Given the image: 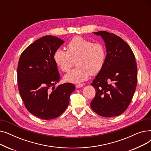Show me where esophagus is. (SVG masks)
<instances>
[{
    "label": "esophagus",
    "mask_w": 151,
    "mask_h": 151,
    "mask_svg": "<svg viewBox=\"0 0 151 151\" xmlns=\"http://www.w3.org/2000/svg\"><path fill=\"white\" fill-rule=\"evenodd\" d=\"M84 86V84H76V88H82V87Z\"/></svg>",
    "instance_id": "1"
}]
</instances>
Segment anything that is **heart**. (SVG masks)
<instances>
[{"mask_svg":"<svg viewBox=\"0 0 151 151\" xmlns=\"http://www.w3.org/2000/svg\"><path fill=\"white\" fill-rule=\"evenodd\" d=\"M67 51L61 49L55 50L53 59L55 64L63 72H68L76 60L78 66L65 76L70 83L79 84L88 80L91 74L99 73L104 65L106 50L102 43H92L90 40L77 36L67 43Z\"/></svg>","mask_w":151,"mask_h":151,"instance_id":"obj_1","label":"heart"}]
</instances>
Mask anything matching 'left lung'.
<instances>
[{"label": "left lung", "mask_w": 151, "mask_h": 151, "mask_svg": "<svg viewBox=\"0 0 151 151\" xmlns=\"http://www.w3.org/2000/svg\"><path fill=\"white\" fill-rule=\"evenodd\" d=\"M93 34L104 40L107 54L104 67L91 83L96 93L91 107L101 116H117L128 108L137 88L135 57L121 37L106 31Z\"/></svg>", "instance_id": "left-lung-1"}]
</instances>
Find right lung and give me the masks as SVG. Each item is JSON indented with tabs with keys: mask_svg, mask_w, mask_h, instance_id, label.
I'll return each instance as SVG.
<instances>
[{
	"mask_svg": "<svg viewBox=\"0 0 151 151\" xmlns=\"http://www.w3.org/2000/svg\"><path fill=\"white\" fill-rule=\"evenodd\" d=\"M64 43L46 35L30 45L19 58L18 86L25 107L31 114L45 120L60 116L69 104L74 84L63 83L55 88L60 76L53 59L55 50Z\"/></svg>",
	"mask_w": 151,
	"mask_h": 151,
	"instance_id": "add662e5",
	"label": "right lung"
}]
</instances>
